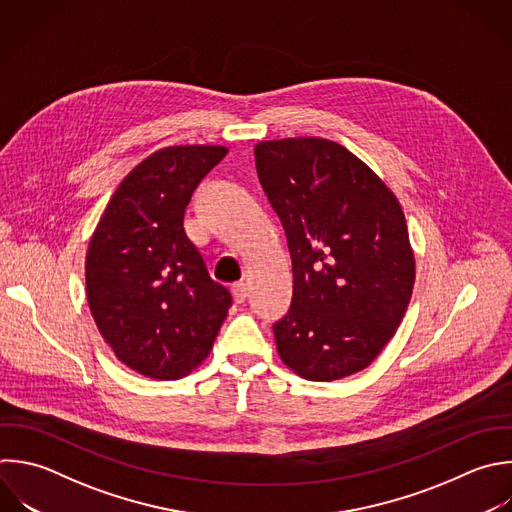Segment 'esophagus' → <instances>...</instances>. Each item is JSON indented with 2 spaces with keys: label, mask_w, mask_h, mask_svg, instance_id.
Returning <instances> with one entry per match:
<instances>
[{
  "label": "esophagus",
  "mask_w": 512,
  "mask_h": 512,
  "mask_svg": "<svg viewBox=\"0 0 512 512\" xmlns=\"http://www.w3.org/2000/svg\"><path fill=\"white\" fill-rule=\"evenodd\" d=\"M232 294H234V300L236 302H244L246 296H248V284L246 282H236L232 286Z\"/></svg>",
  "instance_id": "esophagus-1"
}]
</instances>
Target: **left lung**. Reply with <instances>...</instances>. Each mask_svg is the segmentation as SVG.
Here are the masks:
<instances>
[{
	"instance_id": "1",
	"label": "left lung",
	"mask_w": 512,
	"mask_h": 512,
	"mask_svg": "<svg viewBox=\"0 0 512 512\" xmlns=\"http://www.w3.org/2000/svg\"><path fill=\"white\" fill-rule=\"evenodd\" d=\"M254 154L292 258L290 310L272 326L280 358L316 382L364 370L394 336L414 286L396 196L324 138L260 142Z\"/></svg>"
}]
</instances>
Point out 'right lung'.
I'll return each instance as SVG.
<instances>
[{"label": "right lung", "mask_w": 512, "mask_h": 512, "mask_svg": "<svg viewBox=\"0 0 512 512\" xmlns=\"http://www.w3.org/2000/svg\"><path fill=\"white\" fill-rule=\"evenodd\" d=\"M224 146H172L118 186L90 240L86 292L100 334L132 370L178 380L212 350L232 306L184 230L202 178Z\"/></svg>", "instance_id": "add662e5"}]
</instances>
